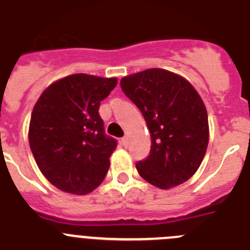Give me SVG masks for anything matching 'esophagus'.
I'll return each instance as SVG.
<instances>
[{"label": "esophagus", "instance_id": "obj_1", "mask_svg": "<svg viewBox=\"0 0 250 250\" xmlns=\"http://www.w3.org/2000/svg\"><path fill=\"white\" fill-rule=\"evenodd\" d=\"M121 143H123L124 146H126V145H127V138H123V139H121Z\"/></svg>", "mask_w": 250, "mask_h": 250}]
</instances>
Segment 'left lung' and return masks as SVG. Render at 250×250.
Returning <instances> with one entry per match:
<instances>
[{"mask_svg":"<svg viewBox=\"0 0 250 250\" xmlns=\"http://www.w3.org/2000/svg\"><path fill=\"white\" fill-rule=\"evenodd\" d=\"M120 85L144 116L151 138L150 155L136 163L141 178L160 189L187 182L199 169L209 143L199 94L184 77L164 68L125 76Z\"/></svg>","mask_w":250,"mask_h":250,"instance_id":"1","label":"left lung"}]
</instances>
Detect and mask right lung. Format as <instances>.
I'll return each mask as SVG.
<instances>
[{
  "instance_id": "obj_1",
  "label": "right lung",
  "mask_w": 250,
  "mask_h": 250,
  "mask_svg": "<svg viewBox=\"0 0 250 250\" xmlns=\"http://www.w3.org/2000/svg\"><path fill=\"white\" fill-rule=\"evenodd\" d=\"M116 83V77L70 75L51 83L35 104L31 151L43 176L60 190L85 195L105 179L118 144L105 134L99 107Z\"/></svg>"
}]
</instances>
